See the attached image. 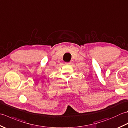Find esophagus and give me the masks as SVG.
I'll return each instance as SVG.
<instances>
[{
    "label": "esophagus",
    "instance_id": "esophagus-1",
    "mask_svg": "<svg viewBox=\"0 0 128 128\" xmlns=\"http://www.w3.org/2000/svg\"><path fill=\"white\" fill-rule=\"evenodd\" d=\"M72 63V62H66V65H71Z\"/></svg>",
    "mask_w": 128,
    "mask_h": 128
}]
</instances>
